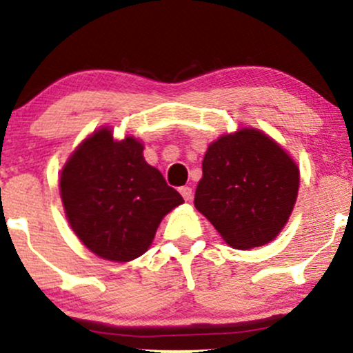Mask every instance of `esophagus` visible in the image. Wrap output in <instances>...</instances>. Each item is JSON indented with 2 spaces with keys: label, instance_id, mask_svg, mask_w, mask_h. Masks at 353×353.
Segmentation results:
<instances>
[{
  "label": "esophagus",
  "instance_id": "obj_1",
  "mask_svg": "<svg viewBox=\"0 0 353 353\" xmlns=\"http://www.w3.org/2000/svg\"><path fill=\"white\" fill-rule=\"evenodd\" d=\"M180 193H181V196H183L186 201H190V200H192V198H193V190H192V186H181Z\"/></svg>",
  "mask_w": 353,
  "mask_h": 353
}]
</instances>
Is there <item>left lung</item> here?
<instances>
[{"instance_id":"obj_1","label":"left lung","mask_w":353,"mask_h":353,"mask_svg":"<svg viewBox=\"0 0 353 353\" xmlns=\"http://www.w3.org/2000/svg\"><path fill=\"white\" fill-rule=\"evenodd\" d=\"M299 190L291 157L252 128L219 137L206 150L194 206L236 250L263 246L281 233Z\"/></svg>"}]
</instances>
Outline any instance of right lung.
Wrapping results in <instances>:
<instances>
[{
	"label": "right lung",
	"instance_id": "obj_1",
	"mask_svg": "<svg viewBox=\"0 0 353 353\" xmlns=\"http://www.w3.org/2000/svg\"><path fill=\"white\" fill-rule=\"evenodd\" d=\"M142 153L139 140L115 142L102 128L79 145L61 173L70 228L103 259L127 263L142 256L161 218L183 203Z\"/></svg>",
	"mask_w": 353,
	"mask_h": 353
}]
</instances>
